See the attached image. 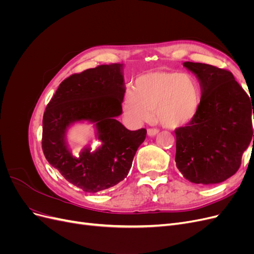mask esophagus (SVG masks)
Instances as JSON below:
<instances>
[{
  "label": "esophagus",
  "mask_w": 254,
  "mask_h": 254,
  "mask_svg": "<svg viewBox=\"0 0 254 254\" xmlns=\"http://www.w3.org/2000/svg\"><path fill=\"white\" fill-rule=\"evenodd\" d=\"M158 133H159V130L156 129V128H149V129L147 130V134H148L149 136H155V135L158 134Z\"/></svg>",
  "instance_id": "34e87169"
}]
</instances>
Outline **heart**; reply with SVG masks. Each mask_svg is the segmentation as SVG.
<instances>
[{"instance_id":"1","label":"heart","mask_w":254,"mask_h":254,"mask_svg":"<svg viewBox=\"0 0 254 254\" xmlns=\"http://www.w3.org/2000/svg\"><path fill=\"white\" fill-rule=\"evenodd\" d=\"M201 104V88L194 75L155 71L139 76L134 89L128 88L123 99L126 119L135 125L156 119L167 128L189 124Z\"/></svg>"}]
</instances>
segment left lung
<instances>
[{
	"mask_svg": "<svg viewBox=\"0 0 254 254\" xmlns=\"http://www.w3.org/2000/svg\"><path fill=\"white\" fill-rule=\"evenodd\" d=\"M183 66L200 83L201 104L193 121L175 130L176 165L190 182L220 183L238 171L252 136L254 144V103L230 71L190 61Z\"/></svg>",
	"mask_w": 254,
	"mask_h": 254,
	"instance_id": "1",
	"label": "left lung"
}]
</instances>
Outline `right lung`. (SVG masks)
I'll list each match as a JSON object with an SVG mask.
<instances>
[{
    "mask_svg": "<svg viewBox=\"0 0 254 254\" xmlns=\"http://www.w3.org/2000/svg\"><path fill=\"white\" fill-rule=\"evenodd\" d=\"M125 94L123 64H112L73 74L59 84L43 114L42 150L64 179L87 193H97L124 180L144 142L146 129L130 131L117 118ZM93 122L100 147L75 157L65 141L76 121Z\"/></svg>",
    "mask_w": 254,
    "mask_h": 254,
    "instance_id": "add662e5",
    "label": "right lung"
}]
</instances>
